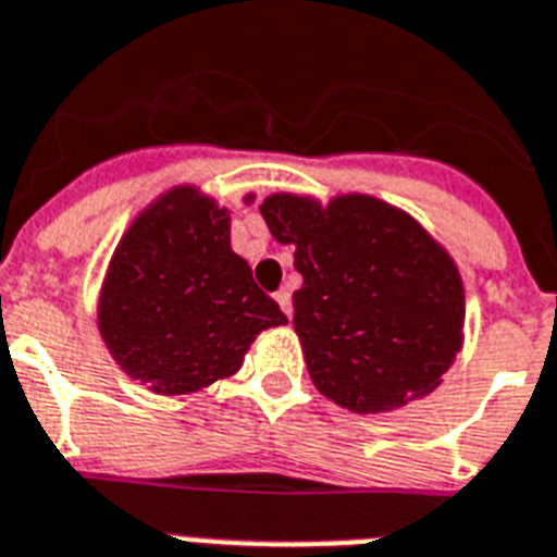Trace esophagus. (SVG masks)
<instances>
[{
	"label": "esophagus",
	"instance_id": "34e87169",
	"mask_svg": "<svg viewBox=\"0 0 557 557\" xmlns=\"http://www.w3.org/2000/svg\"><path fill=\"white\" fill-rule=\"evenodd\" d=\"M274 300H277V306L283 308V314L286 317H292V292H288V288H280L277 294H274Z\"/></svg>",
	"mask_w": 557,
	"mask_h": 557
}]
</instances>
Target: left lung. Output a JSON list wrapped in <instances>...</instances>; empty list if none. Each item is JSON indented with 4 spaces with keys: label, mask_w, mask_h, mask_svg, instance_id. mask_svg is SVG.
<instances>
[{
    "label": "left lung",
    "mask_w": 557,
    "mask_h": 557,
    "mask_svg": "<svg viewBox=\"0 0 557 557\" xmlns=\"http://www.w3.org/2000/svg\"><path fill=\"white\" fill-rule=\"evenodd\" d=\"M260 214L302 274L294 331L311 382L354 413L433 394L461 350L465 286L408 212L371 195H271Z\"/></svg>",
    "instance_id": "obj_1"
}]
</instances>
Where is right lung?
<instances>
[{
  "label": "right lung",
  "instance_id": "1",
  "mask_svg": "<svg viewBox=\"0 0 557 557\" xmlns=\"http://www.w3.org/2000/svg\"><path fill=\"white\" fill-rule=\"evenodd\" d=\"M228 223L212 198L175 186L135 218L112 255L98 331L121 371L152 394L226 380L260 331L288 322L232 251Z\"/></svg>",
  "mask_w": 557,
  "mask_h": 557
}]
</instances>
